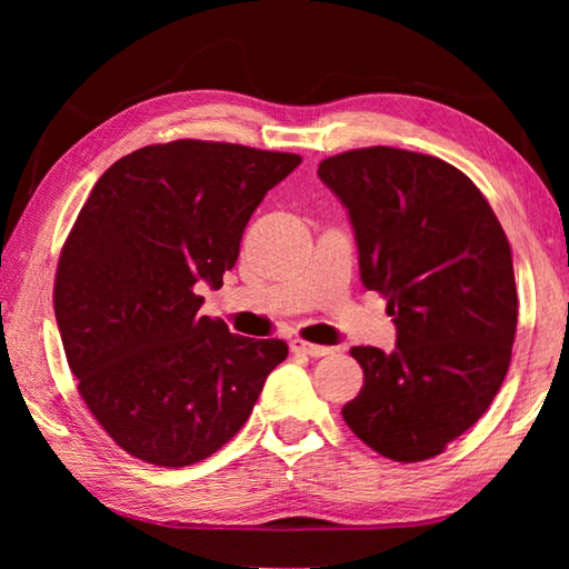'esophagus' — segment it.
<instances>
[{"mask_svg":"<svg viewBox=\"0 0 569 569\" xmlns=\"http://www.w3.org/2000/svg\"><path fill=\"white\" fill-rule=\"evenodd\" d=\"M291 349L296 355H306V357H328L332 355L330 347H322V345H310V342H303V340H293L291 342Z\"/></svg>","mask_w":569,"mask_h":569,"instance_id":"esophagus-1","label":"esophagus"}]
</instances>
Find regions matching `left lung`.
Segmentation results:
<instances>
[{
  "label": "left lung",
  "mask_w": 569,
  "mask_h": 569,
  "mask_svg": "<svg viewBox=\"0 0 569 569\" xmlns=\"http://www.w3.org/2000/svg\"><path fill=\"white\" fill-rule=\"evenodd\" d=\"M318 176L349 212L361 283L396 325L393 352L352 347L365 386L345 422L379 455L422 462L487 413L509 371L511 244L479 188L435 156L355 149Z\"/></svg>",
  "instance_id": "8db88e82"
}]
</instances>
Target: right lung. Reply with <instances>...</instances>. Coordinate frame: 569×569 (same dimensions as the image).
Wrapping results in <instances>:
<instances>
[{"instance_id":"obj_1","label":"right lung","mask_w":569,"mask_h":569,"mask_svg":"<svg viewBox=\"0 0 569 569\" xmlns=\"http://www.w3.org/2000/svg\"><path fill=\"white\" fill-rule=\"evenodd\" d=\"M300 156L178 139L131 151L94 183L60 251L53 306L84 406L131 457L188 467L251 416L283 340L200 316L266 192Z\"/></svg>"}]
</instances>
